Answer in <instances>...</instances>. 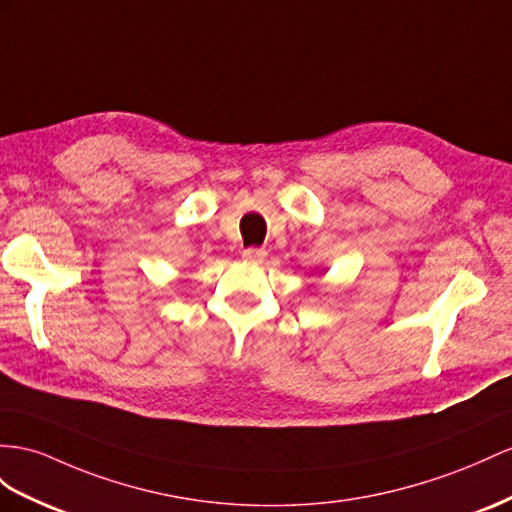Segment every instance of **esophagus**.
Returning a JSON list of instances; mask_svg holds the SVG:
<instances>
[{
    "instance_id": "1",
    "label": "esophagus",
    "mask_w": 512,
    "mask_h": 512,
    "mask_svg": "<svg viewBox=\"0 0 512 512\" xmlns=\"http://www.w3.org/2000/svg\"><path fill=\"white\" fill-rule=\"evenodd\" d=\"M264 257H266L264 248H255V246L246 248V251L242 253V259H246V261H264Z\"/></svg>"
}]
</instances>
